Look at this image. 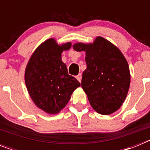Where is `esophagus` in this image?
<instances>
[{"instance_id": "34e87169", "label": "esophagus", "mask_w": 150, "mask_h": 150, "mask_svg": "<svg viewBox=\"0 0 150 150\" xmlns=\"http://www.w3.org/2000/svg\"><path fill=\"white\" fill-rule=\"evenodd\" d=\"M76 79H77L78 81H79V83H80V82H81V79H82V74H79L77 75V76H76Z\"/></svg>"}]
</instances>
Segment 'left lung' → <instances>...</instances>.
<instances>
[{"mask_svg":"<svg viewBox=\"0 0 150 150\" xmlns=\"http://www.w3.org/2000/svg\"><path fill=\"white\" fill-rule=\"evenodd\" d=\"M75 51L86 52L87 68L81 86L97 112L110 115L120 109L130 87L129 66L122 52L102 37L93 43H76Z\"/></svg>","mask_w":150,"mask_h":150,"instance_id":"obj_1","label":"left lung"}]
</instances>
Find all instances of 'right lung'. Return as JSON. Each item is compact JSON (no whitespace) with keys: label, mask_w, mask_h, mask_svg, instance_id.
I'll list each match as a JSON object with an SVG mask.
<instances>
[{"label":"right lung","mask_w":150,"mask_h":150,"mask_svg":"<svg viewBox=\"0 0 150 150\" xmlns=\"http://www.w3.org/2000/svg\"><path fill=\"white\" fill-rule=\"evenodd\" d=\"M71 47V42L58 44L50 38L34 50L26 66L25 82L30 98L49 114L59 113L80 86L77 79L69 75L62 60V52Z\"/></svg>","instance_id":"right-lung-1"}]
</instances>
